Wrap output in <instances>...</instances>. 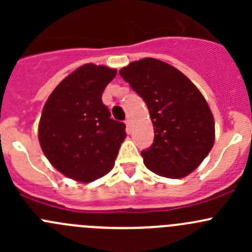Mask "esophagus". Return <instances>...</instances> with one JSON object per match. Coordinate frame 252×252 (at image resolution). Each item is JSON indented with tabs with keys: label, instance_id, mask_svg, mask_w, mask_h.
Wrapping results in <instances>:
<instances>
[{
	"label": "esophagus",
	"instance_id": "1",
	"mask_svg": "<svg viewBox=\"0 0 252 252\" xmlns=\"http://www.w3.org/2000/svg\"><path fill=\"white\" fill-rule=\"evenodd\" d=\"M124 123H126V130L131 131V119L130 118H126Z\"/></svg>",
	"mask_w": 252,
	"mask_h": 252
}]
</instances>
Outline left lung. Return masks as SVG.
<instances>
[{
	"mask_svg": "<svg viewBox=\"0 0 252 252\" xmlns=\"http://www.w3.org/2000/svg\"><path fill=\"white\" fill-rule=\"evenodd\" d=\"M149 108L154 144L144 164L166 178L187 177L215 144V119L199 89L180 70L156 58L134 61L119 70Z\"/></svg>",
	"mask_w": 252,
	"mask_h": 252,
	"instance_id": "obj_1",
	"label": "left lung"
}]
</instances>
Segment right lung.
<instances>
[{
  "label": "right lung",
  "instance_id": "obj_1",
  "mask_svg": "<svg viewBox=\"0 0 252 252\" xmlns=\"http://www.w3.org/2000/svg\"><path fill=\"white\" fill-rule=\"evenodd\" d=\"M117 69L88 63L70 73L48 96L39 141L50 163L65 177L90 183L113 168L126 124L111 118L102 93Z\"/></svg>",
  "mask_w": 252,
  "mask_h": 252
}]
</instances>
